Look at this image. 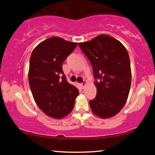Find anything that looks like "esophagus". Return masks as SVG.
Returning <instances> with one entry per match:
<instances>
[{"label":"esophagus","instance_id":"1","mask_svg":"<svg viewBox=\"0 0 155 155\" xmlns=\"http://www.w3.org/2000/svg\"><path fill=\"white\" fill-rule=\"evenodd\" d=\"M86 84H87V81H83V82L81 84V87H82V88H84V87L86 86Z\"/></svg>","mask_w":155,"mask_h":155}]
</instances>
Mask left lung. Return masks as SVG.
<instances>
[{
	"label": "left lung",
	"mask_w": 155,
	"mask_h": 155,
	"mask_svg": "<svg viewBox=\"0 0 155 155\" xmlns=\"http://www.w3.org/2000/svg\"><path fill=\"white\" fill-rule=\"evenodd\" d=\"M79 46L90 60L95 79L97 95L90 101L92 111L103 119L114 117L124 107L130 89L128 52L120 41L104 34Z\"/></svg>",
	"instance_id": "obj_1"
}]
</instances>
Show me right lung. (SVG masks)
<instances>
[{
  "label": "right lung",
  "instance_id": "add662e5",
  "mask_svg": "<svg viewBox=\"0 0 155 155\" xmlns=\"http://www.w3.org/2000/svg\"><path fill=\"white\" fill-rule=\"evenodd\" d=\"M78 43L53 36L32 51L28 80L35 104L47 116L61 119L71 112L79 90L67 81L63 63Z\"/></svg>",
  "mask_w": 155,
  "mask_h": 155
}]
</instances>
